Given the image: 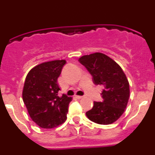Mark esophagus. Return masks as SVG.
Segmentation results:
<instances>
[{"instance_id": "obj_1", "label": "esophagus", "mask_w": 155, "mask_h": 155, "mask_svg": "<svg viewBox=\"0 0 155 155\" xmlns=\"http://www.w3.org/2000/svg\"><path fill=\"white\" fill-rule=\"evenodd\" d=\"M75 98H78V99H81V98H83V96H81V95H75Z\"/></svg>"}]
</instances>
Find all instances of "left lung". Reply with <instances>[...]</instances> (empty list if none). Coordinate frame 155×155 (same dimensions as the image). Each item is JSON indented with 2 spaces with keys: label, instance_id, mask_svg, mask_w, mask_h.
I'll return each mask as SVG.
<instances>
[{
  "label": "left lung",
  "instance_id": "1",
  "mask_svg": "<svg viewBox=\"0 0 155 155\" xmlns=\"http://www.w3.org/2000/svg\"><path fill=\"white\" fill-rule=\"evenodd\" d=\"M78 61L91 74L94 84L103 87V100L94 102L86 116L96 124H113L124 113L130 98V85L124 71L113 59L101 53L83 56Z\"/></svg>",
  "mask_w": 155,
  "mask_h": 155
}]
</instances>
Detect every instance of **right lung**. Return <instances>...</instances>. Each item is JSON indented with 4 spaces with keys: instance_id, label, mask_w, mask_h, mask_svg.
Masks as SVG:
<instances>
[{
    "instance_id": "add662e5",
    "label": "right lung",
    "mask_w": 155,
    "mask_h": 155,
    "mask_svg": "<svg viewBox=\"0 0 155 155\" xmlns=\"http://www.w3.org/2000/svg\"><path fill=\"white\" fill-rule=\"evenodd\" d=\"M66 61H53L35 66L27 74L22 99L30 117L42 128L50 129L67 120L71 97L62 94L57 78Z\"/></svg>"
}]
</instances>
